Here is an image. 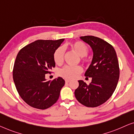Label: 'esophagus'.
I'll return each mask as SVG.
<instances>
[{"instance_id":"obj_1","label":"esophagus","mask_w":134,"mask_h":134,"mask_svg":"<svg viewBox=\"0 0 134 134\" xmlns=\"http://www.w3.org/2000/svg\"><path fill=\"white\" fill-rule=\"evenodd\" d=\"M65 82H66V83H69V82L70 81V80H68V79H65Z\"/></svg>"}]
</instances>
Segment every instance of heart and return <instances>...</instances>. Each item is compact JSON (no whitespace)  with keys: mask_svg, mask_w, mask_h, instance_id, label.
Returning <instances> with one entry per match:
<instances>
[{"mask_svg":"<svg viewBox=\"0 0 134 134\" xmlns=\"http://www.w3.org/2000/svg\"><path fill=\"white\" fill-rule=\"evenodd\" d=\"M69 47L71 50L75 51L79 56H81V61L84 63H87L88 59L87 55L89 52L88 46L82 41H75L70 43ZM53 59L54 63L58 65L62 64L64 59V50L61 47L56 48L53 54ZM82 71L81 66H70L67 65L61 69L59 71L60 76L68 80H73L76 78Z\"/></svg>","mask_w":134,"mask_h":134,"instance_id":"heart-1","label":"heart"}]
</instances>
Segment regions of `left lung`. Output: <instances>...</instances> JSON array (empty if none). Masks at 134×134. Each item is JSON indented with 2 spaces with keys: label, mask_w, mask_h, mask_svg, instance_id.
I'll use <instances>...</instances> for the list:
<instances>
[{
  "label": "left lung",
  "mask_w": 134,
  "mask_h": 134,
  "mask_svg": "<svg viewBox=\"0 0 134 134\" xmlns=\"http://www.w3.org/2000/svg\"><path fill=\"white\" fill-rule=\"evenodd\" d=\"M81 39L90 45L93 52L92 63L85 73L92 80L88 85L78 81L75 95L82 105L97 107L110 98L117 86L120 77L117 56L112 45L102 39L93 36H81Z\"/></svg>",
  "instance_id": "left-lung-1"
}]
</instances>
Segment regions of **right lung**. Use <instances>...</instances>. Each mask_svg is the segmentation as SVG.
Instances as JSON below:
<instances>
[{"label": "right lung", "instance_id": "1", "mask_svg": "<svg viewBox=\"0 0 134 134\" xmlns=\"http://www.w3.org/2000/svg\"><path fill=\"white\" fill-rule=\"evenodd\" d=\"M64 40H37L20 49L16 56L13 80L19 95L31 107L46 109L59 98L65 81L61 77L46 81L45 77L55 67L53 54Z\"/></svg>", "mask_w": 134, "mask_h": 134}]
</instances>
